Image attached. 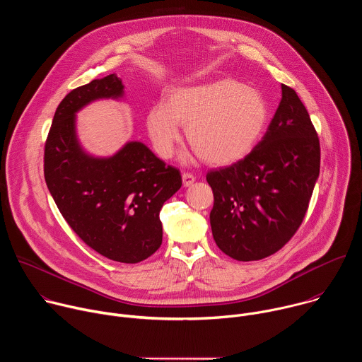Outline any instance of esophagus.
I'll return each mask as SVG.
<instances>
[{
    "label": "esophagus",
    "mask_w": 362,
    "mask_h": 362,
    "mask_svg": "<svg viewBox=\"0 0 362 362\" xmlns=\"http://www.w3.org/2000/svg\"><path fill=\"white\" fill-rule=\"evenodd\" d=\"M182 180H183V186H192L194 182V176L189 172H183L182 173Z\"/></svg>",
    "instance_id": "1"
}]
</instances>
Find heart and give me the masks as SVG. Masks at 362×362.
I'll return each instance as SVG.
<instances>
[{
    "instance_id": "1",
    "label": "heart",
    "mask_w": 362,
    "mask_h": 362,
    "mask_svg": "<svg viewBox=\"0 0 362 362\" xmlns=\"http://www.w3.org/2000/svg\"><path fill=\"white\" fill-rule=\"evenodd\" d=\"M267 120L262 93L225 77L172 90L166 103L150 109L147 130L154 150L169 159L186 126L187 141L204 163L228 166L252 151Z\"/></svg>"
}]
</instances>
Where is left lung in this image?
<instances>
[{"label":"left lung","mask_w":362,"mask_h":362,"mask_svg":"<svg viewBox=\"0 0 362 362\" xmlns=\"http://www.w3.org/2000/svg\"><path fill=\"white\" fill-rule=\"evenodd\" d=\"M318 133L293 88L282 98L262 140L242 160L206 175L214 190L216 245L236 261H259L299 229L320 176Z\"/></svg>","instance_id":"left-lung-1"}]
</instances>
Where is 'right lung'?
<instances>
[{"instance_id":"1","label":"right lung","mask_w":362,"mask_h":362,"mask_svg":"<svg viewBox=\"0 0 362 362\" xmlns=\"http://www.w3.org/2000/svg\"><path fill=\"white\" fill-rule=\"evenodd\" d=\"M122 95V78L110 74L62 100L44 146V177L60 214L87 246L107 259L137 264L160 247L159 214L182 176L139 141L109 159L81 150L76 113L93 100Z\"/></svg>"}]
</instances>
